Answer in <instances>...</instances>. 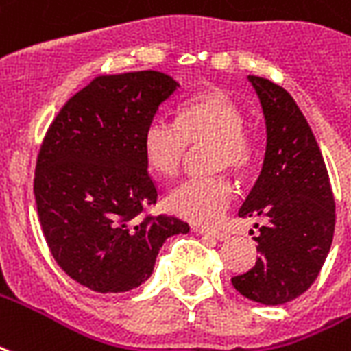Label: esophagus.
Instances as JSON below:
<instances>
[{
  "mask_svg": "<svg viewBox=\"0 0 351 351\" xmlns=\"http://www.w3.org/2000/svg\"><path fill=\"white\" fill-rule=\"evenodd\" d=\"M193 232L201 236H208V238H214V240L225 241L228 238L227 232H221V230H212V228H202V227H193Z\"/></svg>",
  "mask_w": 351,
  "mask_h": 351,
  "instance_id": "1",
  "label": "esophagus"
}]
</instances>
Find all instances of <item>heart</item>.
Wrapping results in <instances>:
<instances>
[{
	"instance_id": "b5f03b06",
	"label": "heart",
	"mask_w": 351,
	"mask_h": 351,
	"mask_svg": "<svg viewBox=\"0 0 351 351\" xmlns=\"http://www.w3.org/2000/svg\"><path fill=\"white\" fill-rule=\"evenodd\" d=\"M212 143V167L243 173L255 160V147L243 132V113L230 96L206 93L191 98L178 110L176 123L158 115L143 134L145 162L156 175L175 176L188 147ZM234 201V186L227 176L188 178L165 197L167 208L199 225H214Z\"/></svg>"
}]
</instances>
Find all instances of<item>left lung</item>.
<instances>
[{
    "label": "left lung",
    "instance_id": "left-lung-1",
    "mask_svg": "<svg viewBox=\"0 0 351 351\" xmlns=\"http://www.w3.org/2000/svg\"><path fill=\"white\" fill-rule=\"evenodd\" d=\"M261 100L266 152L240 217H264L247 274L232 287L262 305H282L307 292L326 262L335 232V201L320 147L294 98L266 77L247 76ZM258 227V225H256Z\"/></svg>",
    "mask_w": 351,
    "mask_h": 351
}]
</instances>
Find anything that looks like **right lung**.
Returning <instances> with one entry per match:
<instances>
[{
    "label": "right lung",
    "mask_w": 351,
    "mask_h": 351,
    "mask_svg": "<svg viewBox=\"0 0 351 351\" xmlns=\"http://www.w3.org/2000/svg\"><path fill=\"white\" fill-rule=\"evenodd\" d=\"M180 87L156 70L98 76L64 104L38 152L35 201L44 238L64 274L100 294L149 279L167 238L189 225L147 215L158 188L143 134Z\"/></svg>",
    "instance_id": "obj_1"
}]
</instances>
